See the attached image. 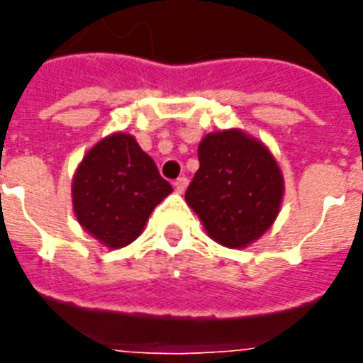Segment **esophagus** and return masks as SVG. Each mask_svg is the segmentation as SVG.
Returning <instances> with one entry per match:
<instances>
[{"mask_svg":"<svg viewBox=\"0 0 363 363\" xmlns=\"http://www.w3.org/2000/svg\"><path fill=\"white\" fill-rule=\"evenodd\" d=\"M173 184H175L177 192L182 194V192H184V190H186V186H188V179H186V177H179V179H177V181L173 182Z\"/></svg>","mask_w":363,"mask_h":363,"instance_id":"obj_1","label":"esophagus"}]
</instances>
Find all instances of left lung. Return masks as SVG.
Wrapping results in <instances>:
<instances>
[{
    "label": "left lung",
    "mask_w": 363,
    "mask_h": 363,
    "mask_svg": "<svg viewBox=\"0 0 363 363\" xmlns=\"http://www.w3.org/2000/svg\"><path fill=\"white\" fill-rule=\"evenodd\" d=\"M196 171L184 198L211 238L242 248L258 239L279 215L282 175L259 141L239 130L209 133L198 148Z\"/></svg>",
    "instance_id": "left-lung-1"
}]
</instances>
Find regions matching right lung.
Wrapping results in <instances>:
<instances>
[{"instance_id": "obj_1", "label": "right lung", "mask_w": 363, "mask_h": 363, "mask_svg": "<svg viewBox=\"0 0 363 363\" xmlns=\"http://www.w3.org/2000/svg\"><path fill=\"white\" fill-rule=\"evenodd\" d=\"M171 190L135 139L115 133L82 158L73 179V209L88 233L109 248H121L139 238Z\"/></svg>"}]
</instances>
